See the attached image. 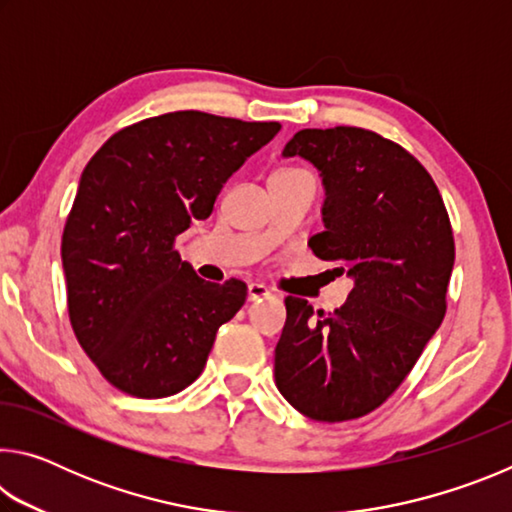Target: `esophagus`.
<instances>
[{"label":"esophagus","instance_id":"1","mask_svg":"<svg viewBox=\"0 0 512 512\" xmlns=\"http://www.w3.org/2000/svg\"><path fill=\"white\" fill-rule=\"evenodd\" d=\"M271 296V289L266 287V284L262 282H250L248 284V300L255 302V300H262V298H268Z\"/></svg>","mask_w":512,"mask_h":512}]
</instances>
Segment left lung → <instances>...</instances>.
Listing matches in <instances>:
<instances>
[{"instance_id": "obj_1", "label": "left lung", "mask_w": 512, "mask_h": 512, "mask_svg": "<svg viewBox=\"0 0 512 512\" xmlns=\"http://www.w3.org/2000/svg\"><path fill=\"white\" fill-rule=\"evenodd\" d=\"M323 176L325 230L314 255L354 280L332 314L287 296L275 384L318 422L361 418L384 404L420 359L447 311L454 232L429 171L386 137L357 126L305 128L284 146Z\"/></svg>"}]
</instances>
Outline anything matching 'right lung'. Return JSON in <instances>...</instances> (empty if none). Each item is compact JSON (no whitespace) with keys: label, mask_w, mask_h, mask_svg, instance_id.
<instances>
[{"label":"right lung","mask_w":512,"mask_h":512,"mask_svg":"<svg viewBox=\"0 0 512 512\" xmlns=\"http://www.w3.org/2000/svg\"><path fill=\"white\" fill-rule=\"evenodd\" d=\"M280 128L167 112L121 128L83 169L60 246L69 323L121 393L158 400L183 391L219 327L244 307V282L201 280L173 246Z\"/></svg>","instance_id":"add662e5"}]
</instances>
